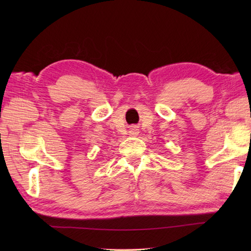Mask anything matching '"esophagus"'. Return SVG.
I'll return each instance as SVG.
<instances>
[{"instance_id":"1","label":"esophagus","mask_w":251,"mask_h":251,"mask_svg":"<svg viewBox=\"0 0 251 251\" xmlns=\"http://www.w3.org/2000/svg\"><path fill=\"white\" fill-rule=\"evenodd\" d=\"M131 135H134V136L138 135V130H137L136 128H132V129H131Z\"/></svg>"}]
</instances>
